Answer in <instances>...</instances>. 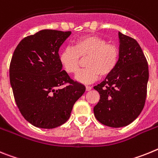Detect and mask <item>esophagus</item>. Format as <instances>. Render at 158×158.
<instances>
[{
	"label": "esophagus",
	"mask_w": 158,
	"mask_h": 158,
	"mask_svg": "<svg viewBox=\"0 0 158 158\" xmlns=\"http://www.w3.org/2000/svg\"><path fill=\"white\" fill-rule=\"evenodd\" d=\"M91 90V87L90 86H86V90L87 91H89V90Z\"/></svg>",
	"instance_id": "obj_1"
}]
</instances>
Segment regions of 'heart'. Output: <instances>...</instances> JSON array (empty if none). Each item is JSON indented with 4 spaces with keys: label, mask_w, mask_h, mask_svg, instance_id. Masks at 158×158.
<instances>
[{
    "label": "heart",
    "mask_w": 158,
    "mask_h": 158,
    "mask_svg": "<svg viewBox=\"0 0 158 158\" xmlns=\"http://www.w3.org/2000/svg\"><path fill=\"white\" fill-rule=\"evenodd\" d=\"M120 51L115 44L98 35H87L74 42L73 48L68 47L60 54V64L68 74L79 71L80 58H85L86 68L76 75V80L83 83H91L99 78L106 77L114 71L118 64Z\"/></svg>",
    "instance_id": "obj_1"
}]
</instances>
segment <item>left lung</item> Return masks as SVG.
<instances>
[{"label": "left lung", "mask_w": 158, "mask_h": 158, "mask_svg": "<svg viewBox=\"0 0 158 158\" xmlns=\"http://www.w3.org/2000/svg\"><path fill=\"white\" fill-rule=\"evenodd\" d=\"M118 64L102 83L94 86L100 99L94 106L97 120L110 127H126L134 122L145 106L149 80L147 60L140 45L118 32Z\"/></svg>", "instance_id": "left-lung-1"}]
</instances>
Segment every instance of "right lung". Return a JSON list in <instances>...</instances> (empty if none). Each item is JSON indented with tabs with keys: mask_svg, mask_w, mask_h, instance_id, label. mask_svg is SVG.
I'll list each match as a JSON object with an SVG mask.
<instances>
[{
	"mask_svg": "<svg viewBox=\"0 0 158 158\" xmlns=\"http://www.w3.org/2000/svg\"><path fill=\"white\" fill-rule=\"evenodd\" d=\"M71 33L41 30L24 38L13 52L11 87L19 110L34 127L53 129L65 123L85 92L83 84L62 70L59 59V49Z\"/></svg>",
	"mask_w": 158,
	"mask_h": 158,
	"instance_id": "right-lung-1",
	"label": "right lung"
}]
</instances>
